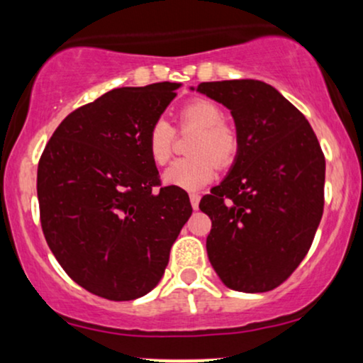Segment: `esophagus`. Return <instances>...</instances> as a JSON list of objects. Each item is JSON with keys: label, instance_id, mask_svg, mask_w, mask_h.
<instances>
[{"label": "esophagus", "instance_id": "obj_1", "mask_svg": "<svg viewBox=\"0 0 363 363\" xmlns=\"http://www.w3.org/2000/svg\"><path fill=\"white\" fill-rule=\"evenodd\" d=\"M199 198H201V196H199L198 193H191L189 194L191 206H193V210H198V208H199Z\"/></svg>", "mask_w": 363, "mask_h": 363}]
</instances>
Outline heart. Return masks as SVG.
I'll return each instance as SVG.
<instances>
[{
  "label": "heart",
  "mask_w": 363,
  "mask_h": 363,
  "mask_svg": "<svg viewBox=\"0 0 363 363\" xmlns=\"http://www.w3.org/2000/svg\"><path fill=\"white\" fill-rule=\"evenodd\" d=\"M179 128L196 129L189 145L193 157L179 158L164 172L167 186L184 191H198L213 181L216 165L228 167L239 153V135L223 121L218 104L208 99H194L179 111ZM148 155L153 164L164 165L172 157L174 129L167 121L158 119L147 136Z\"/></svg>",
  "instance_id": "obj_1"
}]
</instances>
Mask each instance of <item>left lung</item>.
I'll use <instances>...</instances> for the list:
<instances>
[{"mask_svg":"<svg viewBox=\"0 0 363 363\" xmlns=\"http://www.w3.org/2000/svg\"><path fill=\"white\" fill-rule=\"evenodd\" d=\"M196 90L230 109L239 135L234 165L199 203L211 220L208 259L228 289L269 291L297 269L314 240L324 153L306 116L268 83L205 82Z\"/></svg>","mask_w":363,"mask_h":363,"instance_id":"left-lung-1","label":"left lung"}]
</instances>
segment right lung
<instances>
[{
  "instance_id": "1",
  "label": "right lung",
  "mask_w": 363,
  "mask_h": 363,
  "mask_svg": "<svg viewBox=\"0 0 363 363\" xmlns=\"http://www.w3.org/2000/svg\"><path fill=\"white\" fill-rule=\"evenodd\" d=\"M181 83L114 89L66 116L37 169L40 225L68 277L109 301H135L164 277L193 208L184 189H160L150 128Z\"/></svg>"
}]
</instances>
